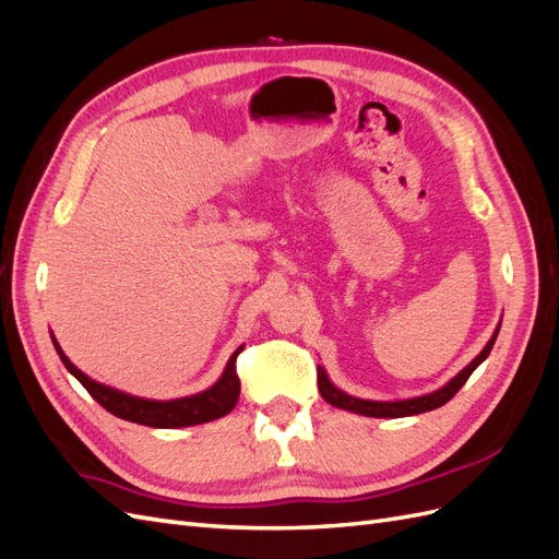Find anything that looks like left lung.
<instances>
[{
  "instance_id": "left-lung-1",
  "label": "left lung",
  "mask_w": 559,
  "mask_h": 559,
  "mask_svg": "<svg viewBox=\"0 0 559 559\" xmlns=\"http://www.w3.org/2000/svg\"><path fill=\"white\" fill-rule=\"evenodd\" d=\"M497 335H499V329L495 331L492 341L485 345V349L462 370L460 376H454L445 386H441V389H438V392H431L427 396H417V399H408V401H364V399H354V396L341 392V389H335L329 382L324 368L317 366L319 394L324 396V401L335 405V408L352 411V413H359V415H366V417H408V415L429 413V411L441 408V405H445L456 392H460V389L464 386V382L471 378L473 370H476L489 357V352H492V345L497 341Z\"/></svg>"
}]
</instances>
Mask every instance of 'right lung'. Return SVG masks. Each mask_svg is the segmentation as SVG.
I'll use <instances>...</instances> for the list:
<instances>
[{
	"mask_svg": "<svg viewBox=\"0 0 559 559\" xmlns=\"http://www.w3.org/2000/svg\"><path fill=\"white\" fill-rule=\"evenodd\" d=\"M53 345L60 354L64 368L88 389V394L103 405L105 411H109L111 415L121 419L138 421V425H144V427L177 429V427L202 425V421H212L228 415L240 399V378H238V370H235V359H238L242 347L230 357L224 376L218 378L214 386L205 389V392H200L195 396L175 399V401H148L140 396H130L126 392H118V389L91 380L86 373H81V370L64 357L60 345L56 343V337H53Z\"/></svg>",
	"mask_w": 559,
	"mask_h": 559,
	"instance_id": "1",
	"label": "right lung"
}]
</instances>
